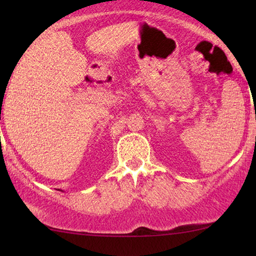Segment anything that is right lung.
<instances>
[{"label": "right lung", "instance_id": "right-lung-1", "mask_svg": "<svg viewBox=\"0 0 256 256\" xmlns=\"http://www.w3.org/2000/svg\"><path fill=\"white\" fill-rule=\"evenodd\" d=\"M60 191H62V190H60Z\"/></svg>", "mask_w": 256, "mask_h": 256}]
</instances>
